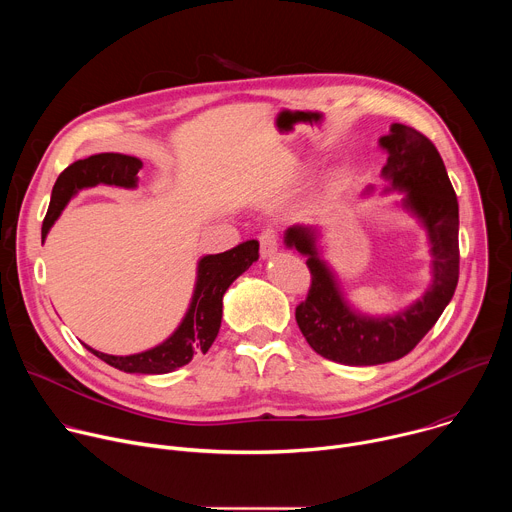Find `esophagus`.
I'll return each mask as SVG.
<instances>
[{
	"label": "esophagus",
	"instance_id": "esophagus-1",
	"mask_svg": "<svg viewBox=\"0 0 512 512\" xmlns=\"http://www.w3.org/2000/svg\"><path fill=\"white\" fill-rule=\"evenodd\" d=\"M259 247H261V257L269 259L277 253V231L273 229H265L259 235Z\"/></svg>",
	"mask_w": 512,
	"mask_h": 512
}]
</instances>
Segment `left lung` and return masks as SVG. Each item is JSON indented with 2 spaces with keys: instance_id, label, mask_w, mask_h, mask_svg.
Returning a JSON list of instances; mask_svg holds the SVG:
<instances>
[{
  "instance_id": "8db88e82",
  "label": "left lung",
  "mask_w": 512,
  "mask_h": 512,
  "mask_svg": "<svg viewBox=\"0 0 512 512\" xmlns=\"http://www.w3.org/2000/svg\"><path fill=\"white\" fill-rule=\"evenodd\" d=\"M387 150L383 176L405 190V206L427 229L433 257V283L407 310L387 318H367L350 310L338 283L320 259L316 231L294 225L285 233L287 247L308 257L312 275L308 296L296 308V320L308 344L328 360L350 367H373L409 354L450 304L460 277L458 198L444 160L421 131L393 123L381 137Z\"/></svg>"
}]
</instances>
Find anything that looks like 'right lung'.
Instances as JSON below:
<instances>
[{
	"label": "right lung",
	"mask_w": 512,
	"mask_h": 512,
	"mask_svg": "<svg viewBox=\"0 0 512 512\" xmlns=\"http://www.w3.org/2000/svg\"><path fill=\"white\" fill-rule=\"evenodd\" d=\"M141 160L123 154H97L70 164L56 180L50 206L42 223V239L60 216L68 200L83 188L97 184L135 188ZM259 259V243L245 241L225 253L206 255L198 263V279L190 308L178 330L160 346L129 356H113L89 348L95 356L123 373L164 375L192 360L194 354H206L212 346L223 320V296L229 285Z\"/></svg>",
	"instance_id": "add662e5"
}]
</instances>
